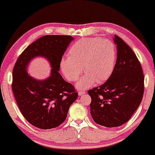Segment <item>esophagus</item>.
<instances>
[{
    "mask_svg": "<svg viewBox=\"0 0 155 155\" xmlns=\"http://www.w3.org/2000/svg\"><path fill=\"white\" fill-rule=\"evenodd\" d=\"M85 94H86V91H83V90H80V91H78V94H79V96H82V95Z\"/></svg>",
    "mask_w": 155,
    "mask_h": 155,
    "instance_id": "esophagus-1",
    "label": "esophagus"
}]
</instances>
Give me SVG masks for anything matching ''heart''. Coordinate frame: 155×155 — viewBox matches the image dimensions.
<instances>
[{
  "label": "heart",
  "mask_w": 155,
  "mask_h": 155,
  "mask_svg": "<svg viewBox=\"0 0 155 155\" xmlns=\"http://www.w3.org/2000/svg\"><path fill=\"white\" fill-rule=\"evenodd\" d=\"M68 57L61 59V69L70 82H75L82 73L77 86L89 88L95 82L102 83L113 73L116 59L114 43L99 38H87L79 40L71 46Z\"/></svg>",
  "instance_id": "heart-1"
}]
</instances>
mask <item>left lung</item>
Instances as JSON below:
<instances>
[{"label":"left lung","instance_id":"obj_1","mask_svg":"<svg viewBox=\"0 0 155 155\" xmlns=\"http://www.w3.org/2000/svg\"><path fill=\"white\" fill-rule=\"evenodd\" d=\"M117 59L113 73L104 84L88 91L91 114L97 124L115 127L125 124L141 104L144 74L134 51L117 35Z\"/></svg>","mask_w":155,"mask_h":155}]
</instances>
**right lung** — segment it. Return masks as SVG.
<instances>
[{
	"label": "right lung",
	"instance_id": "right-lung-1",
	"mask_svg": "<svg viewBox=\"0 0 155 155\" xmlns=\"http://www.w3.org/2000/svg\"><path fill=\"white\" fill-rule=\"evenodd\" d=\"M73 39L69 35H45L26 48L14 64L12 83L14 97L23 117L36 127H58L77 99L74 86L59 73L63 54ZM37 56L47 58L51 64V75L47 80H35L26 71L30 59Z\"/></svg>",
	"mask_w": 155,
	"mask_h": 155
}]
</instances>
